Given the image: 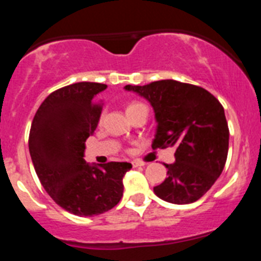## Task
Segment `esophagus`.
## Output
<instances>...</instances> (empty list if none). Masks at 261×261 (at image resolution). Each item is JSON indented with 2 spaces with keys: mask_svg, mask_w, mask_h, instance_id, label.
Returning a JSON list of instances; mask_svg holds the SVG:
<instances>
[{
  "mask_svg": "<svg viewBox=\"0 0 261 261\" xmlns=\"http://www.w3.org/2000/svg\"><path fill=\"white\" fill-rule=\"evenodd\" d=\"M145 163L142 162V161H138V159H135V161H132V166L133 167H138V166H144Z\"/></svg>",
  "mask_w": 261,
  "mask_h": 261,
  "instance_id": "esophagus-1",
  "label": "esophagus"
}]
</instances>
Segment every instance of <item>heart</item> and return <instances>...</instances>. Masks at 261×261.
<instances>
[{
	"mask_svg": "<svg viewBox=\"0 0 261 261\" xmlns=\"http://www.w3.org/2000/svg\"><path fill=\"white\" fill-rule=\"evenodd\" d=\"M142 107H145L144 105H142V103H140V102H130V103H128V105H126V114H132V112H135L136 110H138V108H142ZM102 119H103V114H100V116H99V121H102Z\"/></svg>",
	"mask_w": 261,
	"mask_h": 261,
	"instance_id": "b5f03b06",
	"label": "heart"
}]
</instances>
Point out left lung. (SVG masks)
I'll use <instances>...</instances> for the list:
<instances>
[{"label":"left lung","mask_w":261,"mask_h":261,"mask_svg":"<svg viewBox=\"0 0 261 261\" xmlns=\"http://www.w3.org/2000/svg\"><path fill=\"white\" fill-rule=\"evenodd\" d=\"M150 103L156 125L153 147L175 146V162L166 165L165 181L154 187L159 199L191 204L220 177L229 151V126L218 99L208 90L174 80L145 86L126 85Z\"/></svg>","instance_id":"1"}]
</instances>
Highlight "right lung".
Masks as SVG:
<instances>
[{"label": "right lung", "instance_id": "1", "mask_svg": "<svg viewBox=\"0 0 261 261\" xmlns=\"http://www.w3.org/2000/svg\"><path fill=\"white\" fill-rule=\"evenodd\" d=\"M107 85L78 82L53 91L36 111L29 149L41 186L57 205L81 217L98 216L123 197L128 162L90 166L85 142L98 125L102 105L95 103Z\"/></svg>", "mask_w": 261, "mask_h": 261}]
</instances>
